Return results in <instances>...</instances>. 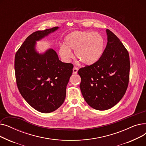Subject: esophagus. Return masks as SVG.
Segmentation results:
<instances>
[{"mask_svg":"<svg viewBox=\"0 0 146 146\" xmlns=\"http://www.w3.org/2000/svg\"><path fill=\"white\" fill-rule=\"evenodd\" d=\"M78 72V68L76 67H74V68H73V74H77Z\"/></svg>","mask_w":146,"mask_h":146,"instance_id":"obj_1","label":"esophagus"}]
</instances>
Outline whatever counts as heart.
I'll return each instance as SVG.
<instances>
[{
    "mask_svg": "<svg viewBox=\"0 0 146 146\" xmlns=\"http://www.w3.org/2000/svg\"><path fill=\"white\" fill-rule=\"evenodd\" d=\"M66 45L60 46L59 54L64 61H68L72 57L70 50L74 51L76 57L86 66L92 65L102 55L105 39L98 33L86 31H75L68 34L65 38Z\"/></svg>",
    "mask_w": 146,
    "mask_h": 146,
    "instance_id": "obj_1",
    "label": "heart"
}]
</instances>
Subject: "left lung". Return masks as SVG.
<instances>
[{"label":"left lung","instance_id":"8db88e82","mask_svg":"<svg viewBox=\"0 0 146 146\" xmlns=\"http://www.w3.org/2000/svg\"><path fill=\"white\" fill-rule=\"evenodd\" d=\"M107 44L95 63L81 68L80 88L87 104L96 110L104 111L118 104L127 90L129 74L128 52L119 38L106 30Z\"/></svg>","mask_w":146,"mask_h":146}]
</instances>
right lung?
<instances>
[{
    "label": "right lung",
    "mask_w": 146,
    "mask_h": 146,
    "mask_svg": "<svg viewBox=\"0 0 146 146\" xmlns=\"http://www.w3.org/2000/svg\"><path fill=\"white\" fill-rule=\"evenodd\" d=\"M58 28L54 27L31 34L15 57L19 92L33 108L42 113L54 111L63 104L66 86L73 72V64L61 61L55 50L49 48L40 53L36 49V41Z\"/></svg>",
    "instance_id": "right-lung-1"
}]
</instances>
